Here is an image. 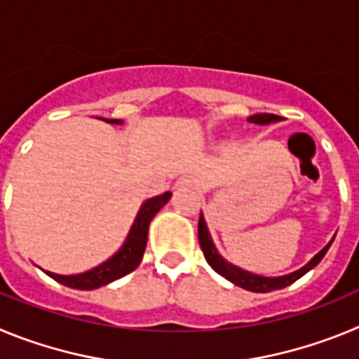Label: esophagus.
<instances>
[{
    "mask_svg": "<svg viewBox=\"0 0 359 359\" xmlns=\"http://www.w3.org/2000/svg\"><path fill=\"white\" fill-rule=\"evenodd\" d=\"M194 185H196L194 177L189 176V174H185V176H182L176 183H174V189H176V190H189V189H192Z\"/></svg>",
    "mask_w": 359,
    "mask_h": 359,
    "instance_id": "1",
    "label": "esophagus"
}]
</instances>
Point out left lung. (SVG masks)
<instances>
[{"label": "left lung", "mask_w": 359, "mask_h": 359, "mask_svg": "<svg viewBox=\"0 0 359 359\" xmlns=\"http://www.w3.org/2000/svg\"><path fill=\"white\" fill-rule=\"evenodd\" d=\"M250 122L259 123V126H268V123H275L280 122V116L271 115V113H257V115L248 116ZM198 237H199V246H201L203 253H205V259H207L208 264L212 266L214 271H217L221 277H224L226 280H230L231 284H236V286L243 287V290L253 291V293H268V291H275V290H282V287L290 286L293 284L294 280H298L300 277L311 271V269L315 268L320 261L323 259V255L327 253L329 246L332 244L331 239L329 244H325L318 253H316L306 266H302L300 269L293 271V273L282 275V277H264V275H257L252 273V271H246V269L239 268V266L231 264L228 262L226 259H223V255L217 252L215 248L214 241H212L210 231H208L207 221L203 217V214L199 215V224H198Z\"/></svg>", "instance_id": "8db88e82"}]
</instances>
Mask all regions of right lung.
Segmentation results:
<instances>
[{
  "instance_id": "right-lung-1",
  "label": "right lung",
  "mask_w": 359,
  "mask_h": 359,
  "mask_svg": "<svg viewBox=\"0 0 359 359\" xmlns=\"http://www.w3.org/2000/svg\"><path fill=\"white\" fill-rule=\"evenodd\" d=\"M100 120H104L107 123H116V126L123 123L118 118ZM170 196H172L170 192H165V194H160L156 198H151L142 203L140 210H138L135 221H133L131 230H129L128 237H126V241H123L118 252L115 255H111L102 264H98L97 268L88 269L84 273L77 275H57L52 273V271H44V273L52 277L53 280L59 282V284H65V286L81 291L97 290V287L106 286V284L116 280V278L126 277L128 273H131L133 269L138 268V264L142 262L145 246H147L149 224H151L152 217L169 203Z\"/></svg>"
}]
</instances>
